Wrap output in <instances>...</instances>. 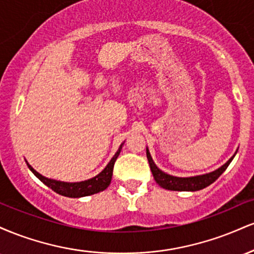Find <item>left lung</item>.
<instances>
[{
	"instance_id": "1",
	"label": "left lung",
	"mask_w": 254,
	"mask_h": 254,
	"mask_svg": "<svg viewBox=\"0 0 254 254\" xmlns=\"http://www.w3.org/2000/svg\"><path fill=\"white\" fill-rule=\"evenodd\" d=\"M237 151H235V154H237ZM235 154L230 157L226 164L221 166L220 168H217L216 171L210 172V173H206V174H202V176L180 178V177L170 176V174L165 173V172L160 170V168L154 164L149 150H148L147 148V159H148V162H149L150 170H151V173H153L154 179H155V182L159 184L161 188L166 189V190H171V191H198V190H202L204 188H206V186H209L210 184L214 183L215 180H216L217 178L227 170V167H228L230 162H232V160L234 159Z\"/></svg>"
}]
</instances>
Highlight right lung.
<instances>
[{
    "instance_id": "obj_1",
    "label": "right lung",
    "mask_w": 254,
    "mask_h": 254,
    "mask_svg": "<svg viewBox=\"0 0 254 254\" xmlns=\"http://www.w3.org/2000/svg\"><path fill=\"white\" fill-rule=\"evenodd\" d=\"M124 143L121 144V147L118 148L117 153L115 154V156L111 159V161L107 164L106 167L104 168L98 176L94 178H90L88 180H84V182H78V183H65V182H58V180L49 179V178L42 176L40 173L34 170L30 164H27L28 168L32 171V173L36 176L40 182L45 184L46 186L54 190L56 193L61 194V196L70 197V198H78V197H84V196H90V194L98 193L106 190L109 188L111 179H112V173H113V166H115L116 160L121 153L122 147ZM27 162V161H26Z\"/></svg>"
}]
</instances>
